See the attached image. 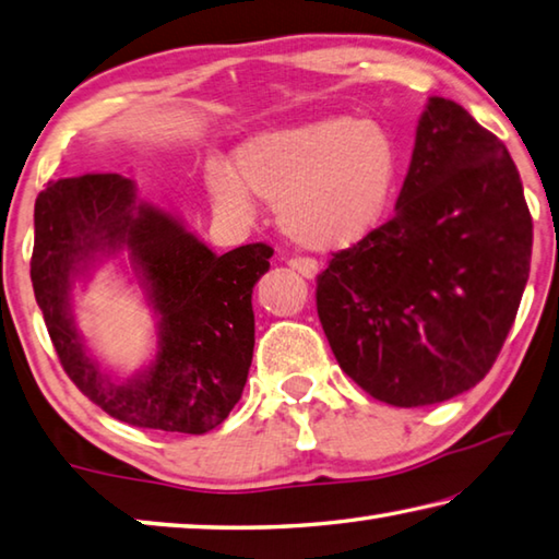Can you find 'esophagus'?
I'll return each mask as SVG.
<instances>
[{
  "label": "esophagus",
  "instance_id": "esophagus-1",
  "mask_svg": "<svg viewBox=\"0 0 559 559\" xmlns=\"http://www.w3.org/2000/svg\"><path fill=\"white\" fill-rule=\"evenodd\" d=\"M287 264H289V267L295 270V272H299L301 277H307V280H311V277H314V274L319 272V264H317L314 260H311V258H289Z\"/></svg>",
  "mask_w": 559,
  "mask_h": 559
}]
</instances>
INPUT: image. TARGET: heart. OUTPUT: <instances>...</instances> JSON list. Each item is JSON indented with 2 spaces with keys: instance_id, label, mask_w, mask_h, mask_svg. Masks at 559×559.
<instances>
[{
  "instance_id": "b5f03b06",
  "label": "heart",
  "mask_w": 559,
  "mask_h": 559,
  "mask_svg": "<svg viewBox=\"0 0 559 559\" xmlns=\"http://www.w3.org/2000/svg\"><path fill=\"white\" fill-rule=\"evenodd\" d=\"M395 181V146L378 124L326 115L250 136L233 154L205 164V186L221 213L254 215L274 203L289 240L307 250L350 248L376 230Z\"/></svg>"
}]
</instances>
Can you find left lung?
I'll use <instances>...</instances> for the list:
<instances>
[{"label": "left lung", "mask_w": 559, "mask_h": 559, "mask_svg": "<svg viewBox=\"0 0 559 559\" xmlns=\"http://www.w3.org/2000/svg\"><path fill=\"white\" fill-rule=\"evenodd\" d=\"M531 252L533 218L506 144L462 105L429 97L393 218L317 277L341 370L395 407L466 393L501 354Z\"/></svg>", "instance_id": "obj_1"}]
</instances>
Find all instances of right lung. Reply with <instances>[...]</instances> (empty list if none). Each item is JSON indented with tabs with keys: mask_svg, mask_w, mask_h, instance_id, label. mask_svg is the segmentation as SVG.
I'll list each match as a JSON object with an SVG mask.
<instances>
[{
	"mask_svg": "<svg viewBox=\"0 0 559 559\" xmlns=\"http://www.w3.org/2000/svg\"><path fill=\"white\" fill-rule=\"evenodd\" d=\"M127 247L160 314L155 366L127 384L84 354L70 317V285L97 251ZM272 248L211 252L174 215L136 201L120 174L48 181L34 205L32 282L68 378L107 415L132 427L203 435L238 403L254 348L252 287Z\"/></svg>",
	"mask_w": 559,
	"mask_h": 559,
	"instance_id": "obj_1",
	"label": "right lung"
}]
</instances>
